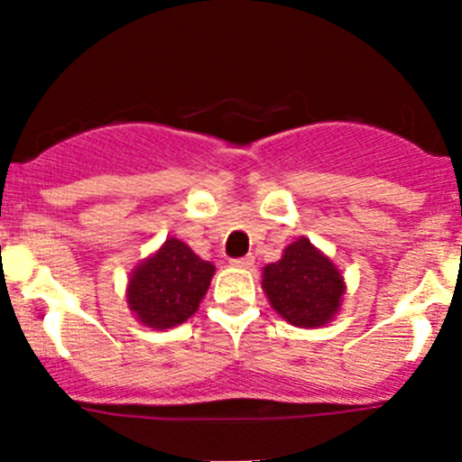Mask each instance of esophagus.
I'll use <instances>...</instances> for the list:
<instances>
[{"instance_id":"34e87169","label":"esophagus","mask_w":462,"mask_h":462,"mask_svg":"<svg viewBox=\"0 0 462 462\" xmlns=\"http://www.w3.org/2000/svg\"><path fill=\"white\" fill-rule=\"evenodd\" d=\"M232 265H236V268H252L254 265V256L245 254L239 256V259H232Z\"/></svg>"}]
</instances>
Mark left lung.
I'll return each instance as SVG.
<instances>
[{"label": "left lung", "mask_w": 462, "mask_h": 462, "mask_svg": "<svg viewBox=\"0 0 462 462\" xmlns=\"http://www.w3.org/2000/svg\"><path fill=\"white\" fill-rule=\"evenodd\" d=\"M263 290L288 323L319 328L337 314L346 285L328 256L308 239H299L285 247L281 261L265 265Z\"/></svg>", "instance_id": "1"}]
</instances>
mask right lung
I'll return each instance as SVG.
<instances>
[{
    "label": "right lung",
    "instance_id": "right-lung-1",
    "mask_svg": "<svg viewBox=\"0 0 462 462\" xmlns=\"http://www.w3.org/2000/svg\"><path fill=\"white\" fill-rule=\"evenodd\" d=\"M212 274L215 265L199 259L179 239H168L157 254L133 272L128 305L148 328H174L197 312Z\"/></svg>",
    "mask_w": 462,
    "mask_h": 462
}]
</instances>
